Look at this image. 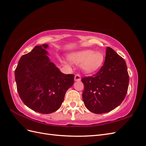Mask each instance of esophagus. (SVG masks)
<instances>
[{"instance_id": "obj_1", "label": "esophagus", "mask_w": 146, "mask_h": 146, "mask_svg": "<svg viewBox=\"0 0 146 146\" xmlns=\"http://www.w3.org/2000/svg\"><path fill=\"white\" fill-rule=\"evenodd\" d=\"M75 81H80L81 80V76L79 74H77L74 77Z\"/></svg>"}]
</instances>
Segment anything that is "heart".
<instances>
[{
    "label": "heart",
    "mask_w": 146,
    "mask_h": 146,
    "mask_svg": "<svg viewBox=\"0 0 146 146\" xmlns=\"http://www.w3.org/2000/svg\"><path fill=\"white\" fill-rule=\"evenodd\" d=\"M69 59L76 64H83V69L86 72H92L102 66L104 55L100 52L86 50L72 54L70 55Z\"/></svg>",
    "instance_id": "1"
}]
</instances>
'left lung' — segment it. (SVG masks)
<instances>
[{
	"label": "left lung",
	"mask_w": 146,
	"mask_h": 146,
	"mask_svg": "<svg viewBox=\"0 0 146 146\" xmlns=\"http://www.w3.org/2000/svg\"><path fill=\"white\" fill-rule=\"evenodd\" d=\"M82 82L86 108L95 114L111 111L122 102L128 91L129 76L125 61L108 47L104 64L92 76L83 77Z\"/></svg>",
	"instance_id": "left-lung-1"
}]
</instances>
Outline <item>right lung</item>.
I'll use <instances>...</instances> for the list:
<instances>
[{"label":"right lung","mask_w":146,"mask_h":146,"mask_svg":"<svg viewBox=\"0 0 146 146\" xmlns=\"http://www.w3.org/2000/svg\"><path fill=\"white\" fill-rule=\"evenodd\" d=\"M47 44L36 46L21 56L15 69L17 90L23 103L35 111L50 114L58 110L74 75L64 74L46 55Z\"/></svg>","instance_id":"add662e5"}]
</instances>
